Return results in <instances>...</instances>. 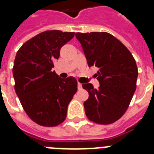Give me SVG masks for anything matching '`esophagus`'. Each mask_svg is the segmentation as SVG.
I'll use <instances>...</instances> for the list:
<instances>
[{
    "label": "esophagus",
    "mask_w": 154,
    "mask_h": 154,
    "mask_svg": "<svg viewBox=\"0 0 154 154\" xmlns=\"http://www.w3.org/2000/svg\"><path fill=\"white\" fill-rule=\"evenodd\" d=\"M82 89V85L80 82H78V89L79 90H81Z\"/></svg>",
    "instance_id": "1"
}]
</instances>
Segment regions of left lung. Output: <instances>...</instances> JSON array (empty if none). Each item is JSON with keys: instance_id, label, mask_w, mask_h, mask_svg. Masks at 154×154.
<instances>
[{"instance_id": "8db88e82", "label": "left lung", "mask_w": 154, "mask_h": 154, "mask_svg": "<svg viewBox=\"0 0 154 154\" xmlns=\"http://www.w3.org/2000/svg\"><path fill=\"white\" fill-rule=\"evenodd\" d=\"M86 57L89 67L99 68V87L82 84L89 92L84 103L87 118L93 123L108 125L120 119L127 110L137 88L136 61L119 40L107 32L75 34Z\"/></svg>"}]
</instances>
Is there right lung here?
<instances>
[{"label":"right lung","mask_w":154,"mask_h":154,"mask_svg":"<svg viewBox=\"0 0 154 154\" xmlns=\"http://www.w3.org/2000/svg\"><path fill=\"white\" fill-rule=\"evenodd\" d=\"M74 32L45 31L22 45L13 66L14 89L23 109L35 123L53 127L65 121L70 101L77 92V80L61 79L51 69L61 48Z\"/></svg>","instance_id":"add662e5"}]
</instances>
